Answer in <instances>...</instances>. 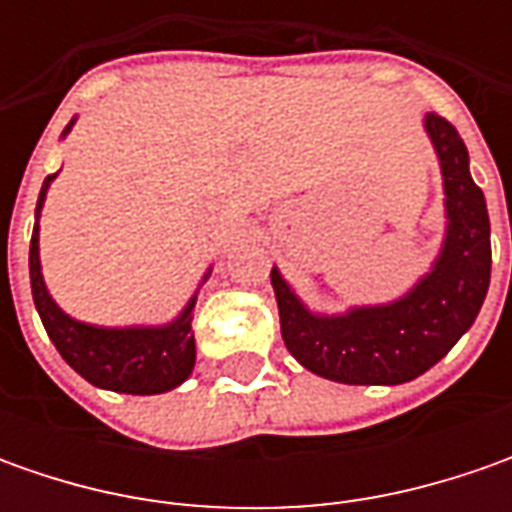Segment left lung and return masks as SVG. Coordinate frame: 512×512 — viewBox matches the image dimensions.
Masks as SVG:
<instances>
[{
	"instance_id": "left-lung-1",
	"label": "left lung",
	"mask_w": 512,
	"mask_h": 512,
	"mask_svg": "<svg viewBox=\"0 0 512 512\" xmlns=\"http://www.w3.org/2000/svg\"><path fill=\"white\" fill-rule=\"evenodd\" d=\"M424 130L442 165L447 230L436 262L402 299L313 313L287 285L279 267L270 285L279 305L282 339L310 373L342 384H404L442 362L482 310L490 287V219L482 187L470 176L459 130L439 113Z\"/></svg>"
}]
</instances>
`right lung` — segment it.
<instances>
[{
    "mask_svg": "<svg viewBox=\"0 0 512 512\" xmlns=\"http://www.w3.org/2000/svg\"><path fill=\"white\" fill-rule=\"evenodd\" d=\"M73 122L62 136H68ZM56 173L45 179L36 202V225L30 239V290L33 305L39 310V319L48 330L50 342L56 344L59 356L90 384L130 393V396H153L168 393L185 382L196 364V342L190 333L196 296L185 305V310L168 325H136V327H96L85 325L68 316L62 307L50 299L42 262H39V213L45 205L50 182ZM210 273H205V279Z\"/></svg>",
    "mask_w": 512,
    "mask_h": 512,
    "instance_id": "obj_1",
    "label": "right lung"
}]
</instances>
